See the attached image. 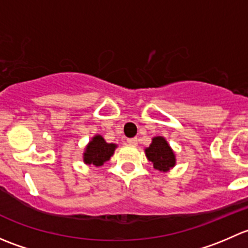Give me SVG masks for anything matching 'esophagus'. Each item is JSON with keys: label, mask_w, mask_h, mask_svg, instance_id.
Returning <instances> with one entry per match:
<instances>
[{"label": "esophagus", "mask_w": 248, "mask_h": 248, "mask_svg": "<svg viewBox=\"0 0 248 248\" xmlns=\"http://www.w3.org/2000/svg\"><path fill=\"white\" fill-rule=\"evenodd\" d=\"M127 142H128L129 145H132V146H136V145H138V139H137V138H129V139H127Z\"/></svg>", "instance_id": "1"}]
</instances>
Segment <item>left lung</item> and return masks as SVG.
<instances>
[{"instance_id":"1","label":"left lung","mask_w":248,"mask_h":248,"mask_svg":"<svg viewBox=\"0 0 248 248\" xmlns=\"http://www.w3.org/2000/svg\"><path fill=\"white\" fill-rule=\"evenodd\" d=\"M147 159L152 162L154 168L159 171H168L176 163L175 154L163 137H155L149 147L145 149Z\"/></svg>"}]
</instances>
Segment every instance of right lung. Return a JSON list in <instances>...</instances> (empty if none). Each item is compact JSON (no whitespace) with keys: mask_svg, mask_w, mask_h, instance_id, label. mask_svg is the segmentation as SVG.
Instances as JSON below:
<instances>
[{"mask_svg":"<svg viewBox=\"0 0 248 248\" xmlns=\"http://www.w3.org/2000/svg\"><path fill=\"white\" fill-rule=\"evenodd\" d=\"M116 147V144H112V142L109 144L104 140L103 137L97 134L91 139V141L87 144L86 149H85L84 163L94 167L103 166L114 155Z\"/></svg>","mask_w":248,"mask_h":248,"instance_id":"1","label":"right lung"}]
</instances>
